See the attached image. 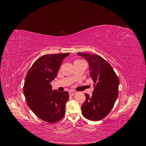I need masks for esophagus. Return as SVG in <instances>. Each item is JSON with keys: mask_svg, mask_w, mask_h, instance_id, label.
<instances>
[{"mask_svg": "<svg viewBox=\"0 0 146 146\" xmlns=\"http://www.w3.org/2000/svg\"><path fill=\"white\" fill-rule=\"evenodd\" d=\"M69 94L70 96H74L75 94H77V92H76V91H70L69 92Z\"/></svg>", "mask_w": 146, "mask_h": 146, "instance_id": "1", "label": "esophagus"}]
</instances>
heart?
Instances as JSON below:
<instances>
[{
  "label": "heart",
  "instance_id": "obj_1",
  "mask_svg": "<svg viewBox=\"0 0 146 146\" xmlns=\"http://www.w3.org/2000/svg\"><path fill=\"white\" fill-rule=\"evenodd\" d=\"M82 61V60H76L75 61Z\"/></svg>",
  "mask_w": 146,
  "mask_h": 146
}]
</instances>
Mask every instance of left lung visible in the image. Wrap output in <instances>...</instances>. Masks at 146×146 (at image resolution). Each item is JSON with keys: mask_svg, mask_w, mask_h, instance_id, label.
<instances>
[{"mask_svg": "<svg viewBox=\"0 0 146 146\" xmlns=\"http://www.w3.org/2000/svg\"><path fill=\"white\" fill-rule=\"evenodd\" d=\"M89 63L90 77L94 89L92 96L85 94L86 100L82 106V113L90 121H100L107 116L113 108L118 96L119 80L107 61L98 55L77 53Z\"/></svg>", "mask_w": 146, "mask_h": 146, "instance_id": "1", "label": "left lung"}]
</instances>
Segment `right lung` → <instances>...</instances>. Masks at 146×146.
Wrapping results in <instances>:
<instances>
[{
	"mask_svg": "<svg viewBox=\"0 0 146 146\" xmlns=\"http://www.w3.org/2000/svg\"><path fill=\"white\" fill-rule=\"evenodd\" d=\"M69 55H45L35 61L26 75L24 94L31 110L41 120L54 123L65 114L67 91L52 90L50 83L57 76L62 61Z\"/></svg>",
	"mask_w": 146,
	"mask_h": 146,
	"instance_id": "add662e5",
	"label": "right lung"
}]
</instances>
